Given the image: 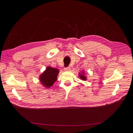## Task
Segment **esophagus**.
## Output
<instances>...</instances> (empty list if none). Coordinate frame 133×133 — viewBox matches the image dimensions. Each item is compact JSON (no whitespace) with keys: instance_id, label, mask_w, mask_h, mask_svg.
I'll list each match as a JSON object with an SVG mask.
<instances>
[{"instance_id":"esophagus-1","label":"esophagus","mask_w":133,"mask_h":133,"mask_svg":"<svg viewBox=\"0 0 133 133\" xmlns=\"http://www.w3.org/2000/svg\"><path fill=\"white\" fill-rule=\"evenodd\" d=\"M70 70H71V68H70V66H68V67H66V68H64V70H65V71H70Z\"/></svg>"}]
</instances>
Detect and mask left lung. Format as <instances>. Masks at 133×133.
<instances>
[{"instance_id": "1", "label": "left lung", "mask_w": 133, "mask_h": 133, "mask_svg": "<svg viewBox=\"0 0 133 133\" xmlns=\"http://www.w3.org/2000/svg\"><path fill=\"white\" fill-rule=\"evenodd\" d=\"M84 74V72H83V74L81 73H79V77L81 78L82 80H87V78H86V76L84 75L83 74Z\"/></svg>"}]
</instances>
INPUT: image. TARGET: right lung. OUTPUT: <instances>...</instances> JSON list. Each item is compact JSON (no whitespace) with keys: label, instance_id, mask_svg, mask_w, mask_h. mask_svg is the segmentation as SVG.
Returning a JSON list of instances; mask_svg holds the SVG:
<instances>
[{"label":"right lung","instance_id":"add662e5","mask_svg":"<svg viewBox=\"0 0 133 133\" xmlns=\"http://www.w3.org/2000/svg\"><path fill=\"white\" fill-rule=\"evenodd\" d=\"M59 70L56 68L48 66L45 71L40 75L39 79L42 85L46 88H50L57 80Z\"/></svg>","mask_w":133,"mask_h":133}]
</instances>
